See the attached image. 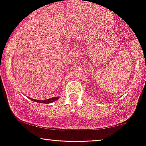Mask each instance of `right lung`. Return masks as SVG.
I'll list each match as a JSON object with an SVG mask.
<instances>
[{
    "label": "right lung",
    "instance_id": "1",
    "mask_svg": "<svg viewBox=\"0 0 146 146\" xmlns=\"http://www.w3.org/2000/svg\"><path fill=\"white\" fill-rule=\"evenodd\" d=\"M28 98H29V97H28ZM29 98V99H31V100L35 101V102L42 103V104H50V103L56 101L57 100H58V99H59V97H58V96L53 97V98H51L44 100H35V99H33V98Z\"/></svg>",
    "mask_w": 146,
    "mask_h": 146
}]
</instances>
